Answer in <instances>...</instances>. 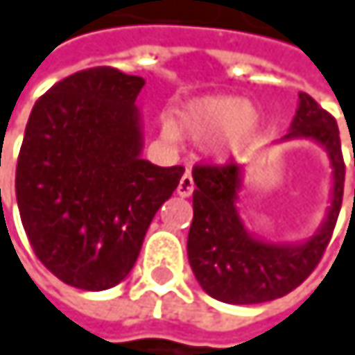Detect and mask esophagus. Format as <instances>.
Returning a JSON list of instances; mask_svg holds the SVG:
<instances>
[{
	"mask_svg": "<svg viewBox=\"0 0 355 355\" xmlns=\"http://www.w3.org/2000/svg\"><path fill=\"white\" fill-rule=\"evenodd\" d=\"M193 191H195V182H193V177L189 175V173H184L180 180H178V187H177V193L180 197H189V195H193Z\"/></svg>",
	"mask_w": 355,
	"mask_h": 355,
	"instance_id": "esophagus-1",
	"label": "esophagus"
}]
</instances>
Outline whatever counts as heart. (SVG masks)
<instances>
[{"label": "heart", "instance_id": "b5f03b06", "mask_svg": "<svg viewBox=\"0 0 355 355\" xmlns=\"http://www.w3.org/2000/svg\"><path fill=\"white\" fill-rule=\"evenodd\" d=\"M257 131V114L248 108V103L241 96H201L178 110L177 123L164 125V139L175 144L177 133L203 141L222 133L224 150H241L250 144Z\"/></svg>", "mask_w": 355, "mask_h": 355}]
</instances>
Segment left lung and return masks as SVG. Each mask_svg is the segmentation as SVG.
Masks as SVG:
<instances>
[{"label":"left lung","mask_w":355,"mask_h":355,"mask_svg":"<svg viewBox=\"0 0 355 355\" xmlns=\"http://www.w3.org/2000/svg\"><path fill=\"white\" fill-rule=\"evenodd\" d=\"M286 137H311L322 144L329 150L335 178L327 224L317 236L296 248L261 243L245 232L236 211L241 178L234 160L193 166L197 189L193 191L187 254L201 288L220 302L259 304L290 294L315 271L333 236L345 180L337 121L313 96L300 92V107Z\"/></svg>","instance_id":"left-lung-1"}]
</instances>
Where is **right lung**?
<instances>
[{
    "instance_id": "add662e5",
    "label": "right lung",
    "mask_w": 355,
    "mask_h": 355,
    "mask_svg": "<svg viewBox=\"0 0 355 355\" xmlns=\"http://www.w3.org/2000/svg\"><path fill=\"white\" fill-rule=\"evenodd\" d=\"M144 78L76 71L33 107L16 164V199L36 259L80 290L116 286L137 261L182 166L139 158L135 98Z\"/></svg>"
}]
</instances>
